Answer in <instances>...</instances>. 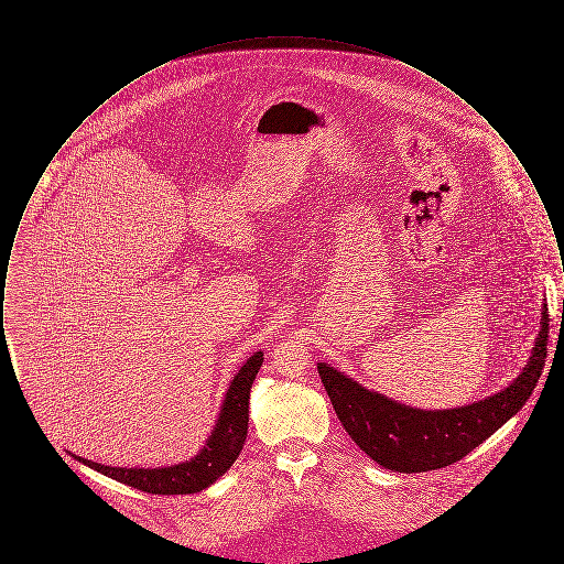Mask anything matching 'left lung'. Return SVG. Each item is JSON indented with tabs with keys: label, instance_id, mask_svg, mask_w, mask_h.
Returning <instances> with one entry per match:
<instances>
[{
	"label": "left lung",
	"instance_id": "left-lung-1",
	"mask_svg": "<svg viewBox=\"0 0 564 564\" xmlns=\"http://www.w3.org/2000/svg\"><path fill=\"white\" fill-rule=\"evenodd\" d=\"M547 329V304H543L531 359L510 387L448 410H421L389 400L327 364H317V370L350 440L384 469L419 474L460 460L527 403L545 366Z\"/></svg>",
	"mask_w": 564,
	"mask_h": 564
}]
</instances>
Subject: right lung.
I'll use <instances>...</instances> for the list:
<instances>
[{
    "instance_id": "obj_1",
    "label": "right lung",
    "mask_w": 564,
    "mask_h": 564,
    "mask_svg": "<svg viewBox=\"0 0 564 564\" xmlns=\"http://www.w3.org/2000/svg\"><path fill=\"white\" fill-rule=\"evenodd\" d=\"M262 361H264V352L258 350L242 364L241 370L232 378L226 391L219 416L215 421L212 435L207 437V444L189 460L171 465V467L139 469V467H109L82 456L76 458L111 480L129 484L137 490L152 492V495H189V492L205 490L219 476H224L232 467L237 456L241 455L242 444L247 437V423H249V391Z\"/></svg>"
}]
</instances>
